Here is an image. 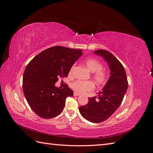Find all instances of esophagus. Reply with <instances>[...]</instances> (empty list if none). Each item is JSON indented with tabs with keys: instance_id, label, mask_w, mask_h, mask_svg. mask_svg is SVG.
Returning <instances> with one entry per match:
<instances>
[{
	"instance_id": "obj_1",
	"label": "esophagus",
	"mask_w": 153,
	"mask_h": 153,
	"mask_svg": "<svg viewBox=\"0 0 153 153\" xmlns=\"http://www.w3.org/2000/svg\"><path fill=\"white\" fill-rule=\"evenodd\" d=\"M73 95L75 96H80V94L79 93H78V92H74V93H73Z\"/></svg>"
}]
</instances>
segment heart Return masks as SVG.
<instances>
[{
    "mask_svg": "<svg viewBox=\"0 0 153 153\" xmlns=\"http://www.w3.org/2000/svg\"><path fill=\"white\" fill-rule=\"evenodd\" d=\"M85 64L89 70L92 72V77L96 84L98 85H104L106 84L108 80V74L105 69H103V65L100 61L94 58H88L85 61ZM73 68L74 66L71 68L69 74H71ZM70 87L73 91L83 93V92L93 89L94 84L91 81L78 80L71 83Z\"/></svg>",
    "mask_w": 153,
    "mask_h": 153,
    "instance_id": "heart-1",
    "label": "heart"
}]
</instances>
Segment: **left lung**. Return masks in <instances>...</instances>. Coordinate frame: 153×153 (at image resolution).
<instances>
[{
  "instance_id": "obj_1",
  "label": "left lung",
  "mask_w": 153,
  "mask_h": 153,
  "mask_svg": "<svg viewBox=\"0 0 153 153\" xmlns=\"http://www.w3.org/2000/svg\"><path fill=\"white\" fill-rule=\"evenodd\" d=\"M94 53L108 62L110 76L103 90L98 93V98H89V102L80 106L79 111L87 121L99 123L109 118L119 108L126 92L128 82L123 64L112 53L104 50L94 51Z\"/></svg>"
}]
</instances>
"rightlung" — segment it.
<instances>
[{
	"label": "right lung",
	"instance_id": "1",
	"mask_svg": "<svg viewBox=\"0 0 153 153\" xmlns=\"http://www.w3.org/2000/svg\"><path fill=\"white\" fill-rule=\"evenodd\" d=\"M82 54L81 50L55 46L43 50L27 64L23 76V91L30 107L39 117L51 119L62 112L66 98L73 96V91L67 84L60 89L55 84L59 78L68 76Z\"/></svg>",
	"mask_w": 153,
	"mask_h": 153
}]
</instances>
